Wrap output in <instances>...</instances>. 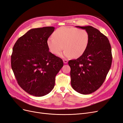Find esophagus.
Listing matches in <instances>:
<instances>
[{
    "mask_svg": "<svg viewBox=\"0 0 123 123\" xmlns=\"http://www.w3.org/2000/svg\"><path fill=\"white\" fill-rule=\"evenodd\" d=\"M63 62L65 63V64H67V63L68 62V60H67L66 59H63Z\"/></svg>",
    "mask_w": 123,
    "mask_h": 123,
    "instance_id": "obj_1",
    "label": "esophagus"
}]
</instances>
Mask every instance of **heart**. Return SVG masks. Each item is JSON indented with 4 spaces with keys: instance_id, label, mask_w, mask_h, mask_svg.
Listing matches in <instances>:
<instances>
[{
    "instance_id": "heart-1",
    "label": "heart",
    "mask_w": 123,
    "mask_h": 123,
    "mask_svg": "<svg viewBox=\"0 0 123 123\" xmlns=\"http://www.w3.org/2000/svg\"><path fill=\"white\" fill-rule=\"evenodd\" d=\"M53 36L47 40L50 51L59 55L64 48V55L66 57L81 56L87 49L90 38L87 31L75 27H60L55 31Z\"/></svg>"
}]
</instances>
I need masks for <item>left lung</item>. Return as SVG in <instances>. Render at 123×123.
<instances>
[{
    "label": "left lung",
    "instance_id": "8db88e82",
    "mask_svg": "<svg viewBox=\"0 0 123 123\" xmlns=\"http://www.w3.org/2000/svg\"><path fill=\"white\" fill-rule=\"evenodd\" d=\"M77 28L85 29L89 34V42L85 53L75 60H70L71 86L77 92L89 94L101 86L112 64L109 41L98 29L91 26Z\"/></svg>",
    "mask_w": 123,
    "mask_h": 123
}]
</instances>
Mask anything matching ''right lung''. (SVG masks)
<instances>
[{
  "label": "right lung",
  "mask_w": 123,
  "mask_h": 123,
  "mask_svg": "<svg viewBox=\"0 0 123 123\" xmlns=\"http://www.w3.org/2000/svg\"><path fill=\"white\" fill-rule=\"evenodd\" d=\"M53 27L30 30L18 39L11 55V67L19 86L28 93L43 96L52 90L55 76L64 65L51 53L47 40Z\"/></svg>",
  "instance_id": "right-lung-1"
}]
</instances>
